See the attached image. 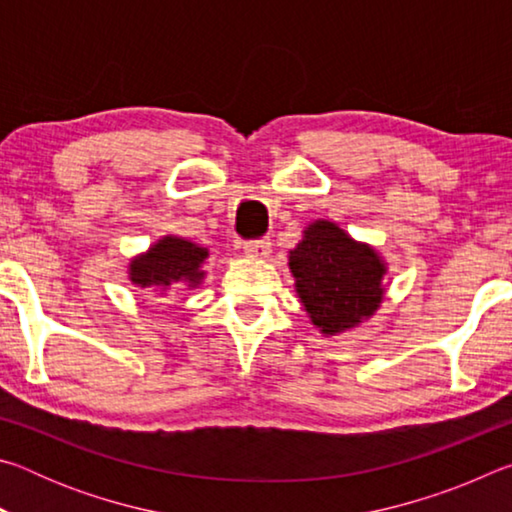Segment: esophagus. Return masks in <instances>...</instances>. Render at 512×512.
Masks as SVG:
<instances>
[{
	"mask_svg": "<svg viewBox=\"0 0 512 512\" xmlns=\"http://www.w3.org/2000/svg\"><path fill=\"white\" fill-rule=\"evenodd\" d=\"M244 253L253 259H266L271 255V239H255V241H246L244 244Z\"/></svg>",
	"mask_w": 512,
	"mask_h": 512,
	"instance_id": "esophagus-1",
	"label": "esophagus"
}]
</instances>
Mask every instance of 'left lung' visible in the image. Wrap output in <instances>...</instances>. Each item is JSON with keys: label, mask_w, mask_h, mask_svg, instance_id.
I'll use <instances>...</instances> for the list:
<instances>
[{"label": "left lung", "mask_w": 512, "mask_h": 512, "mask_svg": "<svg viewBox=\"0 0 512 512\" xmlns=\"http://www.w3.org/2000/svg\"><path fill=\"white\" fill-rule=\"evenodd\" d=\"M289 268L302 309L323 336H339L377 314L386 296V259L339 223L311 221L289 250Z\"/></svg>", "instance_id": "1"}]
</instances>
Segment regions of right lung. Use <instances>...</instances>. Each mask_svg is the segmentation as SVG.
Masks as SVG:
<instances>
[{
  "instance_id": "add662e5",
  "label": "right lung",
  "mask_w": 512,
  "mask_h": 512,
  "mask_svg": "<svg viewBox=\"0 0 512 512\" xmlns=\"http://www.w3.org/2000/svg\"><path fill=\"white\" fill-rule=\"evenodd\" d=\"M207 257L210 250L205 246L178 235H164L149 250L131 257L128 280L153 296H167L178 287L198 289L207 275L203 268Z\"/></svg>"
}]
</instances>
